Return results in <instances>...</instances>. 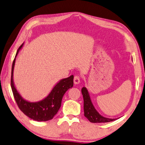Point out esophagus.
<instances>
[{
    "instance_id": "34e87169",
    "label": "esophagus",
    "mask_w": 145,
    "mask_h": 145,
    "mask_svg": "<svg viewBox=\"0 0 145 145\" xmlns=\"http://www.w3.org/2000/svg\"><path fill=\"white\" fill-rule=\"evenodd\" d=\"M80 81H81V78L79 76V75H75L74 77V79H73V81H74V83L75 84H79L80 82Z\"/></svg>"
}]
</instances>
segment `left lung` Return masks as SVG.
<instances>
[{"mask_svg": "<svg viewBox=\"0 0 145 145\" xmlns=\"http://www.w3.org/2000/svg\"><path fill=\"white\" fill-rule=\"evenodd\" d=\"M82 96L84 99V116L93 123H108L116 120L115 119H108L103 117L98 113L97 110L93 107L92 103L91 101L89 93L87 89L83 87L81 89Z\"/></svg>", "mask_w": 145, "mask_h": 145, "instance_id": "8db88e82", "label": "left lung"}]
</instances>
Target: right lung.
I'll return each instance as SVG.
<instances>
[{
	"mask_svg": "<svg viewBox=\"0 0 145 145\" xmlns=\"http://www.w3.org/2000/svg\"><path fill=\"white\" fill-rule=\"evenodd\" d=\"M22 44L18 49L16 56ZM15 56V57H16ZM15 59L13 61L11 68V86L13 97L17 103L18 107L26 116L37 121H46L52 119L58 112L61 106L62 99L66 91L73 86V75L62 79L57 83L50 93L42 101L37 103H30L23 99L15 88L13 81V68L15 66Z\"/></svg>",
	"mask_w": 145,
	"mask_h": 145,
	"instance_id": "add662e5",
	"label": "right lung"
}]
</instances>
